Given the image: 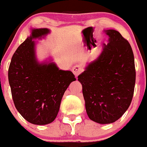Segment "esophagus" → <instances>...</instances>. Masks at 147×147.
I'll use <instances>...</instances> for the list:
<instances>
[{
  "label": "esophagus",
  "mask_w": 147,
  "mask_h": 147,
  "mask_svg": "<svg viewBox=\"0 0 147 147\" xmlns=\"http://www.w3.org/2000/svg\"><path fill=\"white\" fill-rule=\"evenodd\" d=\"M71 70H72V72L74 73V75L76 76H78L80 73H81L83 71V68L81 67L80 65H76V66H74L72 67Z\"/></svg>",
  "instance_id": "obj_1"
}]
</instances>
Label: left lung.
<instances>
[{"mask_svg": "<svg viewBox=\"0 0 147 147\" xmlns=\"http://www.w3.org/2000/svg\"><path fill=\"white\" fill-rule=\"evenodd\" d=\"M98 58L78 76L89 118L100 124L117 121L129 108L134 95L136 71L134 54L127 39L115 30H105Z\"/></svg>", "mask_w": 147, "mask_h": 147, "instance_id": "left-lung-1", "label": "left lung"}]
</instances>
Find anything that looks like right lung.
I'll list each match as a JSON object with an SVG mask.
<instances>
[{"label": "right lung", "instance_id": "1", "mask_svg": "<svg viewBox=\"0 0 147 147\" xmlns=\"http://www.w3.org/2000/svg\"><path fill=\"white\" fill-rule=\"evenodd\" d=\"M49 33L47 28L33 29L11 60L9 83L14 105L29 123L46 125L56 118L64 92L76 78L70 71L59 69L54 63H39L33 39Z\"/></svg>", "mask_w": 147, "mask_h": 147}]
</instances>
